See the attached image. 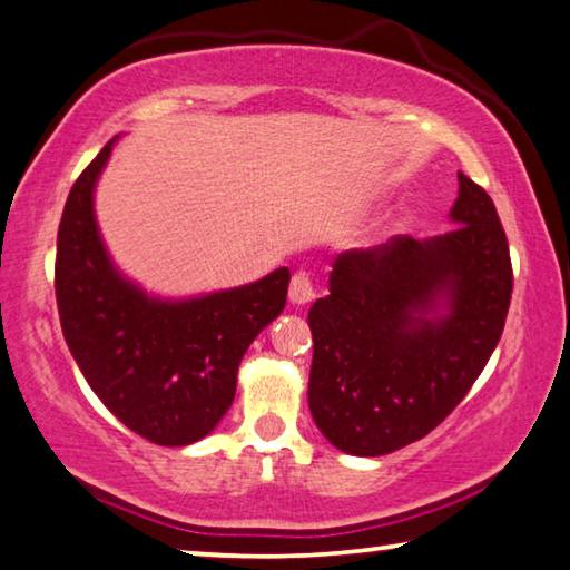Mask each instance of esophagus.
<instances>
[{"instance_id":"esophagus-1","label":"esophagus","mask_w":570,"mask_h":570,"mask_svg":"<svg viewBox=\"0 0 570 570\" xmlns=\"http://www.w3.org/2000/svg\"><path fill=\"white\" fill-rule=\"evenodd\" d=\"M287 297L295 305H305L311 303L315 297V285H313V277L305 273V269H301V273H295L293 279H291V291H287Z\"/></svg>"}]
</instances>
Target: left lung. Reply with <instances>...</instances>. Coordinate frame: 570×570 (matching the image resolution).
I'll use <instances>...</instances> for the list:
<instances>
[{
  "instance_id": "obj_1",
  "label": "left lung",
  "mask_w": 570,
  "mask_h": 570,
  "mask_svg": "<svg viewBox=\"0 0 570 570\" xmlns=\"http://www.w3.org/2000/svg\"><path fill=\"white\" fill-rule=\"evenodd\" d=\"M456 227L335 257L315 301L311 414L333 446L379 456L422 440L468 396L505 328L512 263L490 194L460 171ZM444 294L451 311L433 316ZM433 316L432 320L428 315Z\"/></svg>"
}]
</instances>
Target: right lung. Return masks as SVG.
I'll return each mask as SVG.
<instances>
[{"label":"right lung","instance_id":"obj_1","mask_svg":"<svg viewBox=\"0 0 570 570\" xmlns=\"http://www.w3.org/2000/svg\"><path fill=\"white\" fill-rule=\"evenodd\" d=\"M110 146L78 176L62 209L55 255L62 335L118 422L154 444L184 446L227 414L242 356L283 313L291 269L197 301L146 297L110 265L92 214V186Z\"/></svg>","mask_w":570,"mask_h":570}]
</instances>
